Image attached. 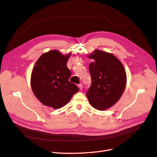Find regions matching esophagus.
Here are the masks:
<instances>
[{"label":"esophagus","mask_w":157,"mask_h":157,"mask_svg":"<svg viewBox=\"0 0 157 157\" xmlns=\"http://www.w3.org/2000/svg\"><path fill=\"white\" fill-rule=\"evenodd\" d=\"M78 87L79 88V89L80 90H81L82 89V85L81 84H78Z\"/></svg>","instance_id":"obj_1"}]
</instances>
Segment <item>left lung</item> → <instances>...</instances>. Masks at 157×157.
Segmentation results:
<instances>
[{"label": "left lung", "instance_id": "left-lung-1", "mask_svg": "<svg viewBox=\"0 0 157 157\" xmlns=\"http://www.w3.org/2000/svg\"><path fill=\"white\" fill-rule=\"evenodd\" d=\"M87 57L93 60L89 65L91 86L86 96L94 108L104 111L119 100L126 85V73L122 63L115 56L95 50Z\"/></svg>", "mask_w": 157, "mask_h": 157}]
</instances>
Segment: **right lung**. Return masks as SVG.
I'll return each mask as SVG.
<instances>
[{
    "instance_id": "obj_1",
    "label": "right lung",
    "mask_w": 157,
    "mask_h": 157,
    "mask_svg": "<svg viewBox=\"0 0 157 157\" xmlns=\"http://www.w3.org/2000/svg\"><path fill=\"white\" fill-rule=\"evenodd\" d=\"M71 53L58 50L42 54L33 67L31 86L33 94L44 105L57 109L69 102L79 88L69 82L71 72L67 67Z\"/></svg>"
}]
</instances>
